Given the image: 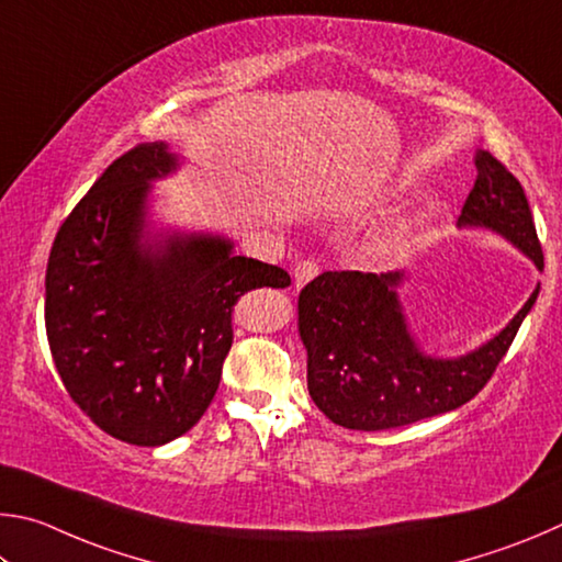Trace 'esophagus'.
Masks as SVG:
<instances>
[{
	"instance_id": "esophagus-1",
	"label": "esophagus",
	"mask_w": 562,
	"mask_h": 562,
	"mask_svg": "<svg viewBox=\"0 0 562 562\" xmlns=\"http://www.w3.org/2000/svg\"><path fill=\"white\" fill-rule=\"evenodd\" d=\"M318 276V263L313 259H303L296 263V269H293V283H296V289L306 286L311 279H316Z\"/></svg>"
}]
</instances>
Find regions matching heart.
Masks as SVG:
<instances>
[{
    "label": "heart",
    "instance_id": "obj_1",
    "mask_svg": "<svg viewBox=\"0 0 562 562\" xmlns=\"http://www.w3.org/2000/svg\"><path fill=\"white\" fill-rule=\"evenodd\" d=\"M407 249L405 226H385L368 241V254L375 261H395Z\"/></svg>",
    "mask_w": 562,
    "mask_h": 562
}]
</instances>
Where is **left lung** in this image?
<instances>
[{"label":"left lung","instance_id":"left-lung-1","mask_svg":"<svg viewBox=\"0 0 562 562\" xmlns=\"http://www.w3.org/2000/svg\"><path fill=\"white\" fill-rule=\"evenodd\" d=\"M476 182L459 229H486L543 271L524 187L494 155L476 150ZM405 271H326L299 296V336L308 352V392L330 422L360 431L405 427L464 405L514 342L540 283L506 328L457 358L431 356L412 333L400 286Z\"/></svg>","mask_w":562,"mask_h":562}]
</instances>
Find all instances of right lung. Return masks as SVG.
I'll list each match as a JSON object with an SVG mask.
<instances>
[{"label": "right lung", "instance_id": "right-lung-1", "mask_svg": "<svg viewBox=\"0 0 562 562\" xmlns=\"http://www.w3.org/2000/svg\"><path fill=\"white\" fill-rule=\"evenodd\" d=\"M180 167L162 140L117 157L61 224L46 266V336L64 387L95 427L135 447L200 422L236 301L291 283L279 266L236 256L229 236L157 229L153 182Z\"/></svg>", "mask_w": 562, "mask_h": 562}]
</instances>
